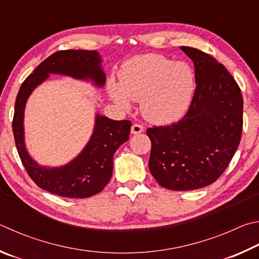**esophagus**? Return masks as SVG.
I'll return each mask as SVG.
<instances>
[{"instance_id": "1", "label": "esophagus", "mask_w": 259, "mask_h": 259, "mask_svg": "<svg viewBox=\"0 0 259 259\" xmlns=\"http://www.w3.org/2000/svg\"><path fill=\"white\" fill-rule=\"evenodd\" d=\"M143 131H144L143 126L142 125H139V124H134L132 127H131V133H132L133 135H137V134L142 133Z\"/></svg>"}]
</instances>
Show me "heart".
Returning a JSON list of instances; mask_svg holds the SVG:
<instances>
[{
  "mask_svg": "<svg viewBox=\"0 0 259 259\" xmlns=\"http://www.w3.org/2000/svg\"><path fill=\"white\" fill-rule=\"evenodd\" d=\"M108 90L125 110L131 108V100H141L146 119L169 124L188 110L194 93V75L187 63L148 53L126 61L119 72V84L110 81Z\"/></svg>",
  "mask_w": 259,
  "mask_h": 259,
  "instance_id": "heart-1",
  "label": "heart"
}]
</instances>
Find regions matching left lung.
Wrapping results in <instances>:
<instances>
[{
  "mask_svg": "<svg viewBox=\"0 0 259 259\" xmlns=\"http://www.w3.org/2000/svg\"><path fill=\"white\" fill-rule=\"evenodd\" d=\"M194 65L197 88L188 112L168 126L148 128L149 169L161 187L188 191L223 174L239 147L243 100L237 81L216 59L181 47Z\"/></svg>",
  "mask_w": 259,
  "mask_h": 259,
  "instance_id": "left-lung-1",
  "label": "left lung"
}]
</instances>
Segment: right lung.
Returning <instances> with one entry per match:
<instances>
[{"instance_id":"obj_1","label":"right lung","mask_w":259,"mask_h":259,"mask_svg":"<svg viewBox=\"0 0 259 259\" xmlns=\"http://www.w3.org/2000/svg\"><path fill=\"white\" fill-rule=\"evenodd\" d=\"M51 74L90 81L97 88H103L106 83L102 58L98 51L66 50L45 59L25 79L17 95L12 121L17 150L27 173L40 189L67 198L92 197L101 192L110 181L113 155L128 140L132 122L112 120L97 113L92 135L74 159L59 167L39 165L25 144V108L33 91Z\"/></svg>"}]
</instances>
